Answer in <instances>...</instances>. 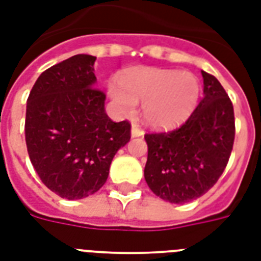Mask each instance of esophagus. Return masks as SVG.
Returning a JSON list of instances; mask_svg holds the SVG:
<instances>
[{
	"label": "esophagus",
	"instance_id": "34e87169",
	"mask_svg": "<svg viewBox=\"0 0 261 261\" xmlns=\"http://www.w3.org/2000/svg\"><path fill=\"white\" fill-rule=\"evenodd\" d=\"M131 135L133 137H142L143 130L139 126V123L137 120H133V126H131Z\"/></svg>",
	"mask_w": 261,
	"mask_h": 261
}]
</instances>
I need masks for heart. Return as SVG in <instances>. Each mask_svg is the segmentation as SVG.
I'll return each mask as SVG.
<instances>
[{
	"label": "heart",
	"instance_id": "heart-1",
	"mask_svg": "<svg viewBox=\"0 0 261 261\" xmlns=\"http://www.w3.org/2000/svg\"><path fill=\"white\" fill-rule=\"evenodd\" d=\"M110 94L124 114H133L142 101L147 124L168 127L192 114L200 94L199 80L191 73L143 67L124 73L110 84Z\"/></svg>",
	"mask_w": 261,
	"mask_h": 261
}]
</instances>
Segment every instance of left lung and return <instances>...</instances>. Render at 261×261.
Listing matches in <instances>:
<instances>
[{
  "label": "left lung",
  "mask_w": 261,
  "mask_h": 261,
  "mask_svg": "<svg viewBox=\"0 0 261 261\" xmlns=\"http://www.w3.org/2000/svg\"><path fill=\"white\" fill-rule=\"evenodd\" d=\"M203 98L177 128L145 134V180L157 196L176 204L198 199L218 181L233 143L234 111L214 75L202 71Z\"/></svg>",
  "instance_id": "8db88e82"
}]
</instances>
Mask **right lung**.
Instances as JSON below:
<instances>
[{"instance_id":"obj_1","label":"right lung","mask_w":261,"mask_h":261,"mask_svg":"<svg viewBox=\"0 0 261 261\" xmlns=\"http://www.w3.org/2000/svg\"><path fill=\"white\" fill-rule=\"evenodd\" d=\"M96 57L79 54L39 75L27 100L25 142L43 184L74 200L97 192L114 155L131 138L128 120L112 122L94 88Z\"/></svg>"}]
</instances>
